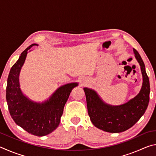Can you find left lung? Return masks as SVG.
Returning a JSON list of instances; mask_svg holds the SVG:
<instances>
[{"label":"left lung","mask_w":156,"mask_h":156,"mask_svg":"<svg viewBox=\"0 0 156 156\" xmlns=\"http://www.w3.org/2000/svg\"><path fill=\"white\" fill-rule=\"evenodd\" d=\"M136 60L140 66L143 83L140 91L126 103L112 106L105 103L96 91L84 88L90 120L93 125L109 133H120L127 130L138 122L147 109L149 102L150 84L145 65L139 53L133 49Z\"/></svg>","instance_id":"8db88e82"}]
</instances>
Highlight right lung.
Segmentation results:
<instances>
[{
  "instance_id": "right-lung-1",
  "label": "right lung",
  "mask_w": 156,
  "mask_h": 156,
  "mask_svg": "<svg viewBox=\"0 0 156 156\" xmlns=\"http://www.w3.org/2000/svg\"><path fill=\"white\" fill-rule=\"evenodd\" d=\"M32 44L21 53L19 58L12 66L7 78L6 100L9 113L16 125L32 135H48L59 125L63 109L72 89L77 83H69L57 89L49 98L42 103L35 102L21 91L19 74L24 64L28 50Z\"/></svg>"
}]
</instances>
